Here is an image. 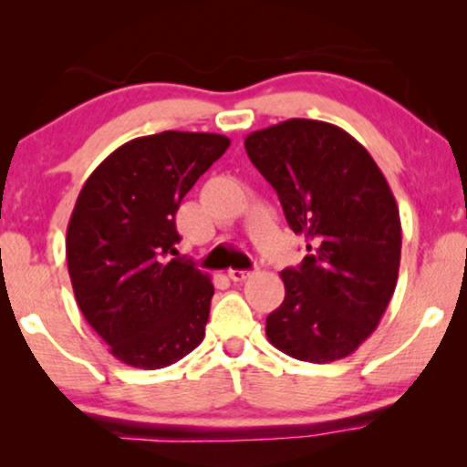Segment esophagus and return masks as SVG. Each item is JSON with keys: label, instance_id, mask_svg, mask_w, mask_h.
Returning <instances> with one entry per match:
<instances>
[{"label": "esophagus", "instance_id": "1", "mask_svg": "<svg viewBox=\"0 0 467 467\" xmlns=\"http://www.w3.org/2000/svg\"><path fill=\"white\" fill-rule=\"evenodd\" d=\"M252 275H255V271H236V268H231V271H228V277H231L234 284H241V281L249 279Z\"/></svg>", "mask_w": 467, "mask_h": 467}]
</instances>
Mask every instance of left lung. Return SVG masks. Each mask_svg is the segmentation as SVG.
<instances>
[{
	"mask_svg": "<svg viewBox=\"0 0 467 467\" xmlns=\"http://www.w3.org/2000/svg\"><path fill=\"white\" fill-rule=\"evenodd\" d=\"M308 255L281 271L285 298L266 317L273 347L300 362L351 356L393 296L402 226L389 183L362 143L330 122L292 118L245 137Z\"/></svg>",
	"mask_w": 467,
	"mask_h": 467,
	"instance_id": "8db88e82",
	"label": "left lung"
}]
</instances>
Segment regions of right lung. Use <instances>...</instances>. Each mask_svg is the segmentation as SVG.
Here are the masks:
<instances>
[{"mask_svg": "<svg viewBox=\"0 0 467 467\" xmlns=\"http://www.w3.org/2000/svg\"><path fill=\"white\" fill-rule=\"evenodd\" d=\"M231 146L215 133L137 137L114 150L80 190L65 254L78 306L111 356L143 370L180 362L205 337L213 284L173 258L175 213Z\"/></svg>", "mask_w": 467, "mask_h": 467, "instance_id": "add662e5", "label": "right lung"}]
</instances>
